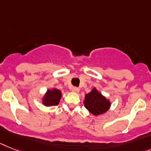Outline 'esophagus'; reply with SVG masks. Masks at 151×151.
Masks as SVG:
<instances>
[{"instance_id": "esophagus-1", "label": "esophagus", "mask_w": 151, "mask_h": 151, "mask_svg": "<svg viewBox=\"0 0 151 151\" xmlns=\"http://www.w3.org/2000/svg\"><path fill=\"white\" fill-rule=\"evenodd\" d=\"M71 90L73 91V93H78L79 92V89H78V87H73Z\"/></svg>"}]
</instances>
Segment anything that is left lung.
<instances>
[{
  "label": "left lung",
  "mask_w": 151,
  "mask_h": 151,
  "mask_svg": "<svg viewBox=\"0 0 151 151\" xmlns=\"http://www.w3.org/2000/svg\"><path fill=\"white\" fill-rule=\"evenodd\" d=\"M83 103L87 110L96 116L106 113L111 106L110 100L106 99L96 87L85 95Z\"/></svg>",
  "instance_id": "left-lung-1"
}]
</instances>
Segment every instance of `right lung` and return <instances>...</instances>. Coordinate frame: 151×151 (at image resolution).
I'll return each mask as SVG.
<instances>
[{
	"label": "right lung",
	"mask_w": 151,
	"mask_h": 151,
	"mask_svg": "<svg viewBox=\"0 0 151 151\" xmlns=\"http://www.w3.org/2000/svg\"><path fill=\"white\" fill-rule=\"evenodd\" d=\"M62 96V92L59 89L55 87L52 89H48L44 96L42 97V103L45 106H56L59 103Z\"/></svg>",
	"instance_id": "1"
}]
</instances>
